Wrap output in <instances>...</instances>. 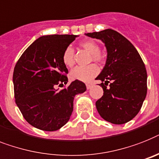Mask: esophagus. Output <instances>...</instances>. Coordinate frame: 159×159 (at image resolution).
Masks as SVG:
<instances>
[{"instance_id": "1", "label": "esophagus", "mask_w": 159, "mask_h": 159, "mask_svg": "<svg viewBox=\"0 0 159 159\" xmlns=\"http://www.w3.org/2000/svg\"><path fill=\"white\" fill-rule=\"evenodd\" d=\"M93 84H86L87 89H90L92 87H93Z\"/></svg>"}]
</instances>
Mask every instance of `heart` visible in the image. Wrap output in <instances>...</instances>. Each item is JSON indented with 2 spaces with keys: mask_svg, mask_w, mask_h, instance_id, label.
Masks as SVG:
<instances>
[{
  "mask_svg": "<svg viewBox=\"0 0 159 159\" xmlns=\"http://www.w3.org/2000/svg\"><path fill=\"white\" fill-rule=\"evenodd\" d=\"M80 46L89 51L92 54L91 59L94 61L102 62L103 56L100 53V46L93 40H85L80 43ZM74 49L70 46L65 48L62 53V61L66 66L72 67L75 64ZM99 68L95 64H91L87 66H77L70 71V77L73 80H79L82 82H89L92 79L98 74Z\"/></svg>",
  "mask_w": 159,
  "mask_h": 159,
  "instance_id": "heart-1",
  "label": "heart"
}]
</instances>
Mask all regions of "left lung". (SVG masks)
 I'll return each instance as SVG.
<instances>
[{"instance_id": "left-lung-1", "label": "left lung", "mask_w": 159, "mask_h": 159, "mask_svg": "<svg viewBox=\"0 0 159 159\" xmlns=\"http://www.w3.org/2000/svg\"><path fill=\"white\" fill-rule=\"evenodd\" d=\"M102 40L107 50L101 80L103 96L96 102L99 115L106 121L124 124L141 110L147 93V72L133 44L118 31L106 29L85 34Z\"/></svg>"}]
</instances>
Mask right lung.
<instances>
[{"label":"right lung","instance_id":"obj_1","mask_svg":"<svg viewBox=\"0 0 159 159\" xmlns=\"http://www.w3.org/2000/svg\"><path fill=\"white\" fill-rule=\"evenodd\" d=\"M75 35H43L23 52L13 74L15 102L24 119L38 129L58 130L70 119L75 96L86 91L82 81L66 84L62 53Z\"/></svg>","mask_w":159,"mask_h":159}]
</instances>
